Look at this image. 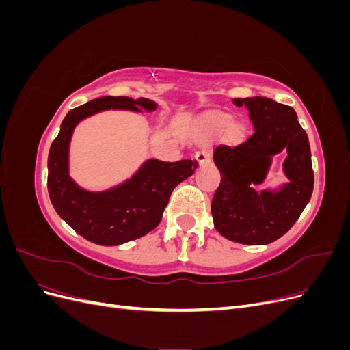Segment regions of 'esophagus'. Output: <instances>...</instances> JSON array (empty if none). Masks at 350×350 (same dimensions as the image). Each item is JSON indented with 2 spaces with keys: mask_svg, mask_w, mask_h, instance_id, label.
<instances>
[{
  "mask_svg": "<svg viewBox=\"0 0 350 350\" xmlns=\"http://www.w3.org/2000/svg\"><path fill=\"white\" fill-rule=\"evenodd\" d=\"M196 159H197V162H198L200 165H206V163L210 162L211 154H210L208 150H201V152H198V153L196 154Z\"/></svg>",
  "mask_w": 350,
  "mask_h": 350,
  "instance_id": "1",
  "label": "esophagus"
}]
</instances>
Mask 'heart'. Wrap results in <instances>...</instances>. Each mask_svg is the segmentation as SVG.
Instances as JSON below:
<instances>
[{
  "label": "heart",
  "instance_id": "b5f03b06",
  "mask_svg": "<svg viewBox=\"0 0 350 350\" xmlns=\"http://www.w3.org/2000/svg\"><path fill=\"white\" fill-rule=\"evenodd\" d=\"M229 122H230L229 116L221 115V116H217V118H215L213 121H211L210 125H211V129H213V130L220 131V130H225L226 126L229 125ZM239 134H241V126L237 125V124H232L229 126V135L234 137V139H237V137H239Z\"/></svg>",
  "mask_w": 350,
  "mask_h": 350
}]
</instances>
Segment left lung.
<instances>
[{
	"instance_id": "8db88e82",
	"label": "left lung",
	"mask_w": 350,
	"mask_h": 350,
	"mask_svg": "<svg viewBox=\"0 0 350 350\" xmlns=\"http://www.w3.org/2000/svg\"><path fill=\"white\" fill-rule=\"evenodd\" d=\"M245 107L254 131L237 146L219 144L213 152L220 184L211 200L215 228L221 237L245 245H266L288 232L308 204L314 171L308 135L288 105L269 98H235ZM286 150L290 183L279 192H258L271 156Z\"/></svg>"
}]
</instances>
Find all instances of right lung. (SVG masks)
I'll use <instances>...</instances> for the list:
<instances>
[{"mask_svg":"<svg viewBox=\"0 0 350 350\" xmlns=\"http://www.w3.org/2000/svg\"><path fill=\"white\" fill-rule=\"evenodd\" d=\"M154 111L150 99L103 96L71 109L61 124L48 156V193L57 213L90 242L99 245L142 238L162 220L174 188L196 171L197 161H147L131 179L103 193L84 191L68 175V146L74 126L105 109Z\"/></svg>","mask_w":350,"mask_h":350,"instance_id":"add662e5","label":"right lung"}]
</instances>
